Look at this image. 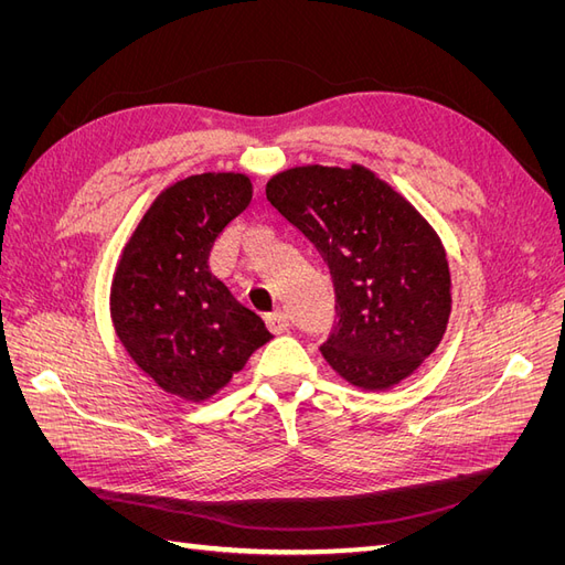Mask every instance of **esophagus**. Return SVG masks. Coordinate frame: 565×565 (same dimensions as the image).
Here are the masks:
<instances>
[{
  "label": "esophagus",
  "instance_id": "34e87169",
  "mask_svg": "<svg viewBox=\"0 0 565 565\" xmlns=\"http://www.w3.org/2000/svg\"><path fill=\"white\" fill-rule=\"evenodd\" d=\"M266 324H268V330L273 332V334H282V332H287L289 330V318H287V313H270L268 318H266Z\"/></svg>",
  "mask_w": 565,
  "mask_h": 565
}]
</instances>
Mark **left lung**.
I'll use <instances>...</instances> for the list:
<instances>
[{
  "label": "left lung",
  "mask_w": 565,
  "mask_h": 565,
  "mask_svg": "<svg viewBox=\"0 0 565 565\" xmlns=\"http://www.w3.org/2000/svg\"><path fill=\"white\" fill-rule=\"evenodd\" d=\"M266 198L330 268L339 322L320 347L324 361L361 388L415 372L450 316V268L431 226L358 164L289 169Z\"/></svg>",
  "instance_id": "8db88e82"
}]
</instances>
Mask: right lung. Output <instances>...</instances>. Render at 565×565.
Masks as SVG:
<instances>
[{
    "label": "right lung",
    "mask_w": 565,
    "mask_h": 565,
    "mask_svg": "<svg viewBox=\"0 0 565 565\" xmlns=\"http://www.w3.org/2000/svg\"><path fill=\"white\" fill-rule=\"evenodd\" d=\"M252 202L243 174L188 177L152 202L115 270L119 341L148 377L204 401L273 337L210 270V252Z\"/></svg>",
    "instance_id": "add662e5"
}]
</instances>
